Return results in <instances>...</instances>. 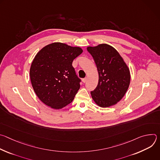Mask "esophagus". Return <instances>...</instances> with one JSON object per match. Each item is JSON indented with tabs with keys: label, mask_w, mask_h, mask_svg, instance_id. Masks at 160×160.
I'll return each instance as SVG.
<instances>
[{
	"label": "esophagus",
	"mask_w": 160,
	"mask_h": 160,
	"mask_svg": "<svg viewBox=\"0 0 160 160\" xmlns=\"http://www.w3.org/2000/svg\"><path fill=\"white\" fill-rule=\"evenodd\" d=\"M87 78H83V79H82V82H83V83H85V82H87Z\"/></svg>",
	"instance_id": "34e87169"
}]
</instances>
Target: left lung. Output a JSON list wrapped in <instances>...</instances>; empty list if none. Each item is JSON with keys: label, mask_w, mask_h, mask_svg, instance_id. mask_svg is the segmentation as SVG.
<instances>
[{"label": "left lung", "mask_w": 160, "mask_h": 160, "mask_svg": "<svg viewBox=\"0 0 160 160\" xmlns=\"http://www.w3.org/2000/svg\"><path fill=\"white\" fill-rule=\"evenodd\" d=\"M99 74L98 86L90 94L100 107L107 108L116 104L127 92L130 82L129 68L118 52L106 43L88 47Z\"/></svg>", "instance_id": "8db88e82"}]
</instances>
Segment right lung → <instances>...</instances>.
<instances>
[{"instance_id": "right-lung-1", "label": "right lung", "mask_w": 160, "mask_h": 160, "mask_svg": "<svg viewBox=\"0 0 160 160\" xmlns=\"http://www.w3.org/2000/svg\"><path fill=\"white\" fill-rule=\"evenodd\" d=\"M82 52L80 48L54 42L37 54L30 67V80L36 95L45 105L59 109L73 101L81 80L72 62Z\"/></svg>"}]
</instances>
